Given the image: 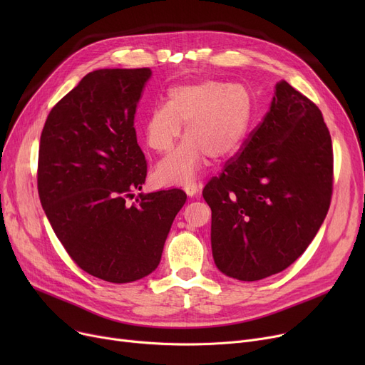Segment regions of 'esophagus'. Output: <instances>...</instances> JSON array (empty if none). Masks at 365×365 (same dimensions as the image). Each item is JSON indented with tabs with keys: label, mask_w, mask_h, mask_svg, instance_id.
<instances>
[{
	"label": "esophagus",
	"mask_w": 365,
	"mask_h": 365,
	"mask_svg": "<svg viewBox=\"0 0 365 365\" xmlns=\"http://www.w3.org/2000/svg\"><path fill=\"white\" fill-rule=\"evenodd\" d=\"M183 189H185V192H186L189 197H194V195L198 194L200 185H197L195 182H189V183H186V185L183 186Z\"/></svg>",
	"instance_id": "34e87169"
}]
</instances>
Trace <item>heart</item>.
Wrapping results in <instances>:
<instances>
[{
    "label": "heart",
    "mask_w": 365,
    "mask_h": 365,
    "mask_svg": "<svg viewBox=\"0 0 365 365\" xmlns=\"http://www.w3.org/2000/svg\"><path fill=\"white\" fill-rule=\"evenodd\" d=\"M253 98L242 84L207 80L182 84L168 91V101L153 108L145 121L150 149L168 152L186 124V140L157 165L155 176L164 185L192 179L205 157L213 161L231 157L244 142L252 120Z\"/></svg>",
    "instance_id": "b5f03b06"
}]
</instances>
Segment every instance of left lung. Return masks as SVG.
I'll return each instance as SVG.
<instances>
[{"mask_svg": "<svg viewBox=\"0 0 365 365\" xmlns=\"http://www.w3.org/2000/svg\"><path fill=\"white\" fill-rule=\"evenodd\" d=\"M333 194V146L318 106L287 81L244 146L212 178V250L240 281L284 271L315 238Z\"/></svg>", "mask_w": 365, "mask_h": 365, "instance_id": "obj_1", "label": "left lung"}]
</instances>
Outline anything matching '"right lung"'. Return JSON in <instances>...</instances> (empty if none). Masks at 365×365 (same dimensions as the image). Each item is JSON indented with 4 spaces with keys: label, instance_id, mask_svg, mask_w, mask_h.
I'll return each instance as SVG.
<instances>
[{
    "label": "right lung",
    "instance_id": "right-lung-1",
    "mask_svg": "<svg viewBox=\"0 0 365 365\" xmlns=\"http://www.w3.org/2000/svg\"><path fill=\"white\" fill-rule=\"evenodd\" d=\"M149 68L98 69L57 102L38 152V195L71 259L108 282L157 269L182 189L143 194L148 164L134 115Z\"/></svg>",
    "mask_w": 365,
    "mask_h": 365
}]
</instances>
